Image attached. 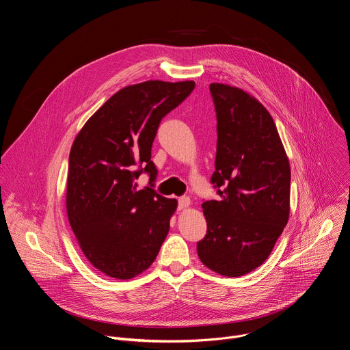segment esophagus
Listing matches in <instances>:
<instances>
[{
    "label": "esophagus",
    "mask_w": 350,
    "mask_h": 350,
    "mask_svg": "<svg viewBox=\"0 0 350 350\" xmlns=\"http://www.w3.org/2000/svg\"><path fill=\"white\" fill-rule=\"evenodd\" d=\"M189 204H191V201H189L188 196H181V198H178V209H180V211L188 208Z\"/></svg>",
    "instance_id": "esophagus-1"
}]
</instances>
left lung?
Masks as SVG:
<instances>
[{"instance_id": "8db88e82", "label": "left lung", "mask_w": 350, "mask_h": 350, "mask_svg": "<svg viewBox=\"0 0 350 350\" xmlns=\"http://www.w3.org/2000/svg\"><path fill=\"white\" fill-rule=\"evenodd\" d=\"M217 148L211 183L219 201H205L208 231L196 243L211 270L239 277L259 267L271 254L289 217L291 169L267 109L241 88L209 85Z\"/></svg>"}]
</instances>
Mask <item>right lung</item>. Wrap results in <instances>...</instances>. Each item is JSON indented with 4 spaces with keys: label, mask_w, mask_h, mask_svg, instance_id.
Listing matches in <instances>:
<instances>
[{
    "label": "right lung",
    "mask_w": 350,
    "mask_h": 350,
    "mask_svg": "<svg viewBox=\"0 0 350 350\" xmlns=\"http://www.w3.org/2000/svg\"><path fill=\"white\" fill-rule=\"evenodd\" d=\"M195 88L193 81L149 80L119 90L83 126L70 149L66 211L88 262L130 280L157 259L176 199L155 189L151 149L161 120ZM150 187L137 190L139 174Z\"/></svg>",
    "instance_id": "add662e5"
}]
</instances>
